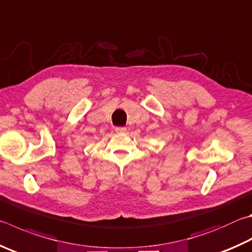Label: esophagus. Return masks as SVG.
<instances>
[{"label":"esophagus","instance_id":"1","mask_svg":"<svg viewBox=\"0 0 252 252\" xmlns=\"http://www.w3.org/2000/svg\"><path fill=\"white\" fill-rule=\"evenodd\" d=\"M114 130H116L117 133H123V132L126 131V127H125V126H117Z\"/></svg>","mask_w":252,"mask_h":252}]
</instances>
